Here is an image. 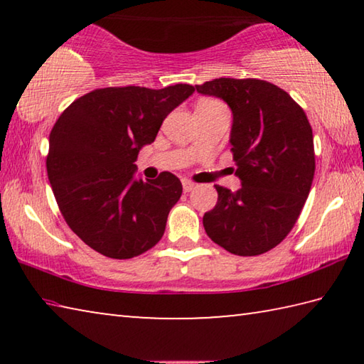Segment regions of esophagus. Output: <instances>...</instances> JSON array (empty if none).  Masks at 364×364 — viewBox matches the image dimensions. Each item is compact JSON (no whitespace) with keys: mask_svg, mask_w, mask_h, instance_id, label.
<instances>
[{"mask_svg":"<svg viewBox=\"0 0 364 364\" xmlns=\"http://www.w3.org/2000/svg\"><path fill=\"white\" fill-rule=\"evenodd\" d=\"M194 188H196V184H194L193 181L183 180V189H184V193H189V191H193Z\"/></svg>","mask_w":364,"mask_h":364,"instance_id":"34e87169","label":"esophagus"}]
</instances>
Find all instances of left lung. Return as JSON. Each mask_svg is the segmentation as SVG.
Segmentation results:
<instances>
[{
    "mask_svg": "<svg viewBox=\"0 0 364 364\" xmlns=\"http://www.w3.org/2000/svg\"><path fill=\"white\" fill-rule=\"evenodd\" d=\"M232 110L231 152L237 191L215 184L218 202L204 215L207 236L234 255L276 247L299 220L315 176L311 125L284 90L258 78H215L196 85Z\"/></svg>",
    "mask_w": 364,
    "mask_h": 364,
    "instance_id": "8db88e82",
    "label": "left lung"
}]
</instances>
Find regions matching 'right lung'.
Returning <instances> with one entry per match:
<instances>
[{"label":"right lung","instance_id":"obj_1","mask_svg":"<svg viewBox=\"0 0 364 364\" xmlns=\"http://www.w3.org/2000/svg\"><path fill=\"white\" fill-rule=\"evenodd\" d=\"M194 93L109 86L78 97L54 123L48 178L65 223L82 241L117 260L138 257L164 236L183 186L170 171L134 180L139 149L156 139L165 117Z\"/></svg>","mask_w":364,"mask_h":364}]
</instances>
